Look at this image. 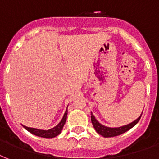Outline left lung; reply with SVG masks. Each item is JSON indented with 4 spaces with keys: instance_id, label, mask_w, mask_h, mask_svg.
Returning a JSON list of instances; mask_svg holds the SVG:
<instances>
[{
    "instance_id": "1",
    "label": "left lung",
    "mask_w": 159,
    "mask_h": 159,
    "mask_svg": "<svg viewBox=\"0 0 159 159\" xmlns=\"http://www.w3.org/2000/svg\"><path fill=\"white\" fill-rule=\"evenodd\" d=\"M141 116H142V114L138 119H136L135 120L133 121L132 123H129V125H126L121 126V127H117V128H111V127H107V126L102 125L97 121V120L95 118V116H93V114L92 112H91V120H92L93 127H94L97 133L103 136V137H105V138H109V137H115V136L120 135L126 131H128L129 129H130L131 128H133L134 126L136 124L139 122V120H140Z\"/></svg>"
}]
</instances>
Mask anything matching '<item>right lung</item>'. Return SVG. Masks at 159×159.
Instances as JSON below:
<instances>
[{
  "label": "right lung",
  "instance_id": "1",
  "mask_svg": "<svg viewBox=\"0 0 159 159\" xmlns=\"http://www.w3.org/2000/svg\"><path fill=\"white\" fill-rule=\"evenodd\" d=\"M67 108L66 112L64 113V116L62 117V120L60 121V123L56 125L53 128L50 129H48V130H43V129H38L34 128H30V127H27V126L23 125V127L26 130H28L29 132H30L31 134H33L34 135L39 136V137H42V138H54L56 136H57L61 133L63 126H64V124L66 122V120H67Z\"/></svg>",
  "mask_w": 159,
  "mask_h": 159
}]
</instances>
